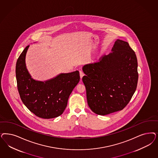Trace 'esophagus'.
Segmentation results:
<instances>
[{
	"instance_id": "34e87169",
	"label": "esophagus",
	"mask_w": 158,
	"mask_h": 158,
	"mask_svg": "<svg viewBox=\"0 0 158 158\" xmlns=\"http://www.w3.org/2000/svg\"><path fill=\"white\" fill-rule=\"evenodd\" d=\"M80 78H82V77L84 76V72L82 71H80Z\"/></svg>"
}]
</instances>
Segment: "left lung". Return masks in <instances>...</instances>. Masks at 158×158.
<instances>
[{"label": "left lung", "instance_id": "obj_1", "mask_svg": "<svg viewBox=\"0 0 158 158\" xmlns=\"http://www.w3.org/2000/svg\"><path fill=\"white\" fill-rule=\"evenodd\" d=\"M112 52L82 67L88 105L99 115L122 110L137 86V56L127 42L117 40Z\"/></svg>", "mask_w": 158, "mask_h": 158}]
</instances>
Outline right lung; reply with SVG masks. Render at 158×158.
Segmentation results:
<instances>
[{
	"instance_id": "add662e5",
	"label": "right lung",
	"mask_w": 158,
	"mask_h": 158,
	"mask_svg": "<svg viewBox=\"0 0 158 158\" xmlns=\"http://www.w3.org/2000/svg\"><path fill=\"white\" fill-rule=\"evenodd\" d=\"M29 46H26L21 53L15 66L21 99L38 117L47 119L58 117L65 110L71 92L79 82V71L61 73L45 81L35 80L26 67V53Z\"/></svg>"
}]
</instances>
